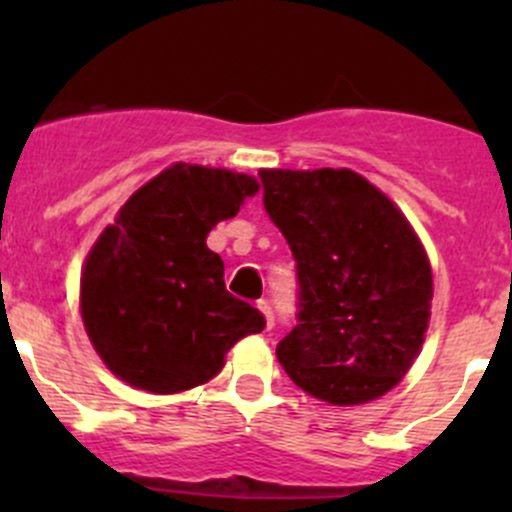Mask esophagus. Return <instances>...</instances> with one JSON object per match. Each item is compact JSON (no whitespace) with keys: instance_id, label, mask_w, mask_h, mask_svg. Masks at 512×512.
Wrapping results in <instances>:
<instances>
[{"instance_id":"esophagus-1","label":"esophagus","mask_w":512,"mask_h":512,"mask_svg":"<svg viewBox=\"0 0 512 512\" xmlns=\"http://www.w3.org/2000/svg\"><path fill=\"white\" fill-rule=\"evenodd\" d=\"M257 309H260V312H262V319H265V327L270 329L272 324H275V317H272L270 302H267V299H260V302H257Z\"/></svg>"}]
</instances>
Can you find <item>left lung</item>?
Returning <instances> with one entry per match:
<instances>
[{
  "mask_svg": "<svg viewBox=\"0 0 512 512\" xmlns=\"http://www.w3.org/2000/svg\"><path fill=\"white\" fill-rule=\"evenodd\" d=\"M260 180L299 282L297 327L277 359L314 399H379L411 369L431 317V265L414 227L349 168L260 170Z\"/></svg>",
  "mask_w": 512,
  "mask_h": 512,
  "instance_id": "8db88e82",
  "label": "left lung"
}]
</instances>
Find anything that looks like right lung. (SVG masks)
I'll return each instance as SVG.
<instances>
[{"mask_svg": "<svg viewBox=\"0 0 512 512\" xmlns=\"http://www.w3.org/2000/svg\"><path fill=\"white\" fill-rule=\"evenodd\" d=\"M257 190L252 175L175 163L98 235L81 272V317L118 379L151 394L188 391L265 329L252 304L227 292L223 260L205 245Z\"/></svg>", "mask_w": 512, "mask_h": 512, "instance_id": "1", "label": "right lung"}]
</instances>
